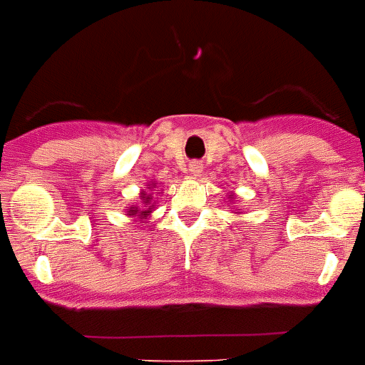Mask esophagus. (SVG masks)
<instances>
[{
  "instance_id": "34e87169",
  "label": "esophagus",
  "mask_w": 365,
  "mask_h": 365,
  "mask_svg": "<svg viewBox=\"0 0 365 365\" xmlns=\"http://www.w3.org/2000/svg\"><path fill=\"white\" fill-rule=\"evenodd\" d=\"M188 168H190L192 175H200L201 171H203V164H201V162H190Z\"/></svg>"
}]
</instances>
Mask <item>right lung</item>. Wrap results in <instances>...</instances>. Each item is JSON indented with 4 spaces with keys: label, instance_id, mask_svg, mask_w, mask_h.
Listing matches in <instances>:
<instances>
[{
    "label": "right lung",
    "instance_id": "obj_1",
    "mask_svg": "<svg viewBox=\"0 0 365 365\" xmlns=\"http://www.w3.org/2000/svg\"><path fill=\"white\" fill-rule=\"evenodd\" d=\"M141 200H143V205H145V209H143V211H139V209H137V207H132V209H130V217H139V218H145L148 215V212H150V207H148V203H150V200H153V197H150V194H145V192H141ZM139 212L140 215H137L136 212Z\"/></svg>",
    "mask_w": 365,
    "mask_h": 365
}]
</instances>
